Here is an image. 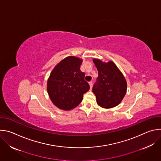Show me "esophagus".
<instances>
[{
  "instance_id": "obj_1",
  "label": "esophagus",
  "mask_w": 161,
  "mask_h": 161,
  "mask_svg": "<svg viewBox=\"0 0 161 161\" xmlns=\"http://www.w3.org/2000/svg\"><path fill=\"white\" fill-rule=\"evenodd\" d=\"M88 83H89V85L90 87V90H92V85H93V83L92 81H90Z\"/></svg>"
}]
</instances>
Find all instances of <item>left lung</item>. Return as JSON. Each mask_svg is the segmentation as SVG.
<instances>
[{
    "instance_id": "1",
    "label": "left lung",
    "mask_w": 161,
    "mask_h": 161,
    "mask_svg": "<svg viewBox=\"0 0 161 161\" xmlns=\"http://www.w3.org/2000/svg\"><path fill=\"white\" fill-rule=\"evenodd\" d=\"M93 62L99 75L92 88L97 104L106 109L117 106L126 94L127 81L125 77L112 61L103 62L94 58Z\"/></svg>"
}]
</instances>
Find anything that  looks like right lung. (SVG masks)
<instances>
[{
  "label": "right lung",
  "mask_w": 161,
  "mask_h": 161,
  "mask_svg": "<svg viewBox=\"0 0 161 161\" xmlns=\"http://www.w3.org/2000/svg\"><path fill=\"white\" fill-rule=\"evenodd\" d=\"M83 60L69 56L61 60L52 70L47 81V91L52 103L59 109L71 110L82 101L90 89L80 71Z\"/></svg>",
  "instance_id": "right-lung-1"
}]
</instances>
